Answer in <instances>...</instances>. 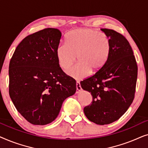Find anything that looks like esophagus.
Instances as JSON below:
<instances>
[{
	"label": "esophagus",
	"instance_id": "34e87169",
	"mask_svg": "<svg viewBox=\"0 0 148 148\" xmlns=\"http://www.w3.org/2000/svg\"><path fill=\"white\" fill-rule=\"evenodd\" d=\"M76 88H77L76 93H77V94H78V93L81 90H82V88H81L80 83L79 82H76Z\"/></svg>",
	"mask_w": 148,
	"mask_h": 148
}]
</instances>
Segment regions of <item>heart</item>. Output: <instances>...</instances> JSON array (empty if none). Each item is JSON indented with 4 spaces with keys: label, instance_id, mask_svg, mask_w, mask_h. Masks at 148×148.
Returning <instances> with one entry per match:
<instances>
[{
    "label": "heart",
    "instance_id": "1",
    "mask_svg": "<svg viewBox=\"0 0 148 148\" xmlns=\"http://www.w3.org/2000/svg\"><path fill=\"white\" fill-rule=\"evenodd\" d=\"M66 43H61L56 50L58 64L67 70V74L75 79L88 77L91 71L97 72L106 63L110 52V42L104 34L90 28H79L66 34Z\"/></svg>",
    "mask_w": 148,
    "mask_h": 148
}]
</instances>
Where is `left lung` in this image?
<instances>
[{
    "mask_svg": "<svg viewBox=\"0 0 148 148\" xmlns=\"http://www.w3.org/2000/svg\"><path fill=\"white\" fill-rule=\"evenodd\" d=\"M101 30L110 40V56L100 70L82 81L80 85L93 98L92 104L84 109L86 117L97 125H104L120 119L133 102L137 65L125 36L112 29Z\"/></svg>",
    "mask_w": 148,
    "mask_h": 148,
    "instance_id": "8db88e82",
    "label": "left lung"
}]
</instances>
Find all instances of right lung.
Here are the masks:
<instances>
[{"label": "right lung", "instance_id": "1", "mask_svg": "<svg viewBox=\"0 0 148 148\" xmlns=\"http://www.w3.org/2000/svg\"><path fill=\"white\" fill-rule=\"evenodd\" d=\"M62 34L46 28L25 37L9 63V96L18 112L36 125L52 123L62 102L76 92L75 80L58 64L56 50Z\"/></svg>", "mask_w": 148, "mask_h": 148}]
</instances>
